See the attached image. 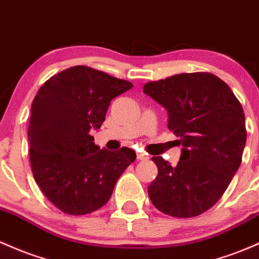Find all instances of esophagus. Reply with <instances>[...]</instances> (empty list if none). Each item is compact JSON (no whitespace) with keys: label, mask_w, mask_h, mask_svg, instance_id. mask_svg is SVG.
I'll list each match as a JSON object with an SVG mask.
<instances>
[{"label":"esophagus","mask_w":259,"mask_h":259,"mask_svg":"<svg viewBox=\"0 0 259 259\" xmlns=\"http://www.w3.org/2000/svg\"><path fill=\"white\" fill-rule=\"evenodd\" d=\"M137 159L138 160H148L149 159V156L145 155L143 153H137Z\"/></svg>","instance_id":"1"}]
</instances>
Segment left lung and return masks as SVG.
Returning <instances> with one entry per match:
<instances>
[{
    "instance_id": "left-lung-1",
    "label": "left lung",
    "mask_w": 259,
    "mask_h": 259,
    "mask_svg": "<svg viewBox=\"0 0 259 259\" xmlns=\"http://www.w3.org/2000/svg\"><path fill=\"white\" fill-rule=\"evenodd\" d=\"M143 92L167 110L168 130L184 147L176 166L152 158L158 176L148 187L149 198L167 215H199L220 199L242 161L247 132L241 103L208 72L149 82Z\"/></svg>"
}]
</instances>
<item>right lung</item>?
Segmentation results:
<instances>
[{"label":"right lung","instance_id":"add662e5","mask_svg":"<svg viewBox=\"0 0 259 259\" xmlns=\"http://www.w3.org/2000/svg\"><path fill=\"white\" fill-rule=\"evenodd\" d=\"M131 82L88 66L52 75L31 104L28 141L35 182L55 207L71 215L93 213L111 197L136 153L100 149L91 136L100 128L111 100Z\"/></svg>","mask_w":259,"mask_h":259}]
</instances>
